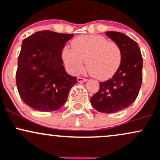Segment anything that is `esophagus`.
Returning <instances> with one entry per match:
<instances>
[{"label": "esophagus", "instance_id": "esophagus-1", "mask_svg": "<svg viewBox=\"0 0 160 160\" xmlns=\"http://www.w3.org/2000/svg\"><path fill=\"white\" fill-rule=\"evenodd\" d=\"M77 79H78V82H86V81H87L86 78H82V77H78V78H77Z\"/></svg>", "mask_w": 160, "mask_h": 160}]
</instances>
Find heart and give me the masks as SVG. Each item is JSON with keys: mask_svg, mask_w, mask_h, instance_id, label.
<instances>
[{"mask_svg": "<svg viewBox=\"0 0 160 160\" xmlns=\"http://www.w3.org/2000/svg\"><path fill=\"white\" fill-rule=\"evenodd\" d=\"M62 55L73 74H78L83 69L86 60L90 72L100 80L111 78L122 62V50L119 44L99 35L76 38L72 42V48H63Z\"/></svg>", "mask_w": 160, "mask_h": 160, "instance_id": "obj_1", "label": "heart"}]
</instances>
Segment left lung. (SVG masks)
Returning a JSON list of instances; mask_svg holds the SVG:
<instances>
[{"mask_svg":"<svg viewBox=\"0 0 160 160\" xmlns=\"http://www.w3.org/2000/svg\"><path fill=\"white\" fill-rule=\"evenodd\" d=\"M106 35L121 48V65L112 78L100 82L91 103L98 112L112 113L127 108L137 98L142 83L143 58L138 43L125 34L107 32Z\"/></svg>","mask_w":160,"mask_h":160,"instance_id":"1","label":"left lung"}]
</instances>
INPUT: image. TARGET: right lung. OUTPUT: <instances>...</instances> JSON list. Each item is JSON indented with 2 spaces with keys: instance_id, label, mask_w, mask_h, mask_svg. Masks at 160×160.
I'll return each instance as SVG.
<instances>
[{
  "instance_id": "1",
  "label": "right lung",
  "mask_w": 160,
  "mask_h": 160,
  "mask_svg": "<svg viewBox=\"0 0 160 160\" xmlns=\"http://www.w3.org/2000/svg\"><path fill=\"white\" fill-rule=\"evenodd\" d=\"M73 35L44 30L23 40L16 82L21 99L32 109L57 110L78 82L76 77L66 73L61 57L66 43Z\"/></svg>"
}]
</instances>
